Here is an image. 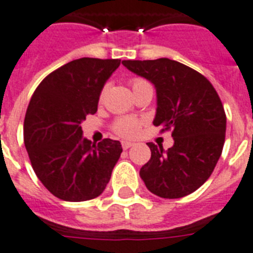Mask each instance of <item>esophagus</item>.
Masks as SVG:
<instances>
[{"label": "esophagus", "instance_id": "obj_1", "mask_svg": "<svg viewBox=\"0 0 253 253\" xmlns=\"http://www.w3.org/2000/svg\"><path fill=\"white\" fill-rule=\"evenodd\" d=\"M122 146L124 150H128V149H130L131 146H133V143H131V142H128V141H123Z\"/></svg>", "mask_w": 253, "mask_h": 253}]
</instances>
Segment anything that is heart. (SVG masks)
<instances>
[{
  "label": "heart",
  "instance_id": "heart-1",
  "mask_svg": "<svg viewBox=\"0 0 253 253\" xmlns=\"http://www.w3.org/2000/svg\"><path fill=\"white\" fill-rule=\"evenodd\" d=\"M147 84H149V83L146 80H143V79H133V80H131V89L135 90V89H138V87ZM104 90H106V89H103V91H102L101 98L103 97ZM139 126H141V122H139L138 119L120 118L114 123V125H112V130H114L116 134L120 135V137L129 138V137H133V135L138 131Z\"/></svg>",
  "mask_w": 253,
  "mask_h": 253
}]
</instances>
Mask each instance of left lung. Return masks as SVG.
Segmentation results:
<instances>
[{
  "mask_svg": "<svg viewBox=\"0 0 253 253\" xmlns=\"http://www.w3.org/2000/svg\"><path fill=\"white\" fill-rule=\"evenodd\" d=\"M123 64L155 86L154 125L162 131L173 129L174 143L167 151L147 143L151 159L139 176L158 197H186L210 178L222 152L226 115L220 97L203 75L176 60H123Z\"/></svg>",
  "mask_w": 253,
  "mask_h": 253,
  "instance_id": "1",
  "label": "left lung"
}]
</instances>
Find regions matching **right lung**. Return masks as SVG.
Wrapping results in <instances>:
<instances>
[{
    "label": "right lung",
    "mask_w": 253,
    "mask_h": 253,
    "mask_svg": "<svg viewBox=\"0 0 253 253\" xmlns=\"http://www.w3.org/2000/svg\"><path fill=\"white\" fill-rule=\"evenodd\" d=\"M120 59L80 58L47 75L24 119V145L42 185L66 202L99 197L123 152L119 141L98 145L83 137L81 123L97 112L106 81Z\"/></svg>",
    "instance_id": "add662e5"
}]
</instances>
